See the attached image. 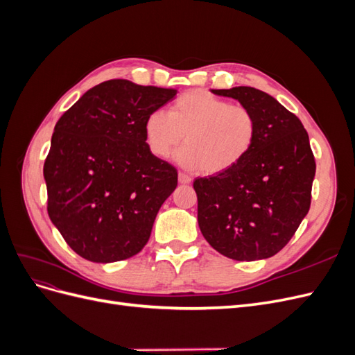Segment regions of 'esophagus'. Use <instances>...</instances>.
<instances>
[{
  "instance_id": "obj_1",
  "label": "esophagus",
  "mask_w": 355,
  "mask_h": 355,
  "mask_svg": "<svg viewBox=\"0 0 355 355\" xmlns=\"http://www.w3.org/2000/svg\"><path fill=\"white\" fill-rule=\"evenodd\" d=\"M191 176H188L187 173H179V184H182V185H188V184H191Z\"/></svg>"
}]
</instances>
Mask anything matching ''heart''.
Returning <instances> with one entry per match:
<instances>
[{
  "label": "heart",
  "mask_w": 355,
  "mask_h": 355,
  "mask_svg": "<svg viewBox=\"0 0 355 355\" xmlns=\"http://www.w3.org/2000/svg\"><path fill=\"white\" fill-rule=\"evenodd\" d=\"M151 153L168 158L185 137L178 163L206 175L225 173L249 155L257 137L254 114L206 90H189L171 103L168 112L154 111L145 120Z\"/></svg>",
  "instance_id": "heart-1"
}]
</instances>
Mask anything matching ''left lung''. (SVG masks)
Instances as JSON below:
<instances>
[{"instance_id":"obj_1","label":"left lung","mask_w":355,"mask_h":355,"mask_svg":"<svg viewBox=\"0 0 355 355\" xmlns=\"http://www.w3.org/2000/svg\"><path fill=\"white\" fill-rule=\"evenodd\" d=\"M237 99L257 121L256 142L240 164L197 178L198 225L214 250L235 261L280 252L311 206L315 159L299 118L253 87L211 90Z\"/></svg>"}]
</instances>
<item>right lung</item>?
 Segmentation results:
<instances>
[{
  "mask_svg": "<svg viewBox=\"0 0 355 355\" xmlns=\"http://www.w3.org/2000/svg\"><path fill=\"white\" fill-rule=\"evenodd\" d=\"M175 94L110 80L56 123L44 161L47 211L84 259L124 261L148 243L161 204L178 187V170L151 153L144 127Z\"/></svg>",
  "mask_w": 355,
  "mask_h": 355,
  "instance_id": "right-lung-1",
  "label": "right lung"
}]
</instances>
